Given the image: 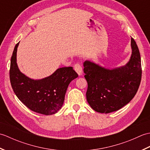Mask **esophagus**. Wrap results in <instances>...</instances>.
I'll list each match as a JSON object with an SVG mask.
<instances>
[{"label":"esophagus","instance_id":"esophagus-1","mask_svg":"<svg viewBox=\"0 0 150 150\" xmlns=\"http://www.w3.org/2000/svg\"><path fill=\"white\" fill-rule=\"evenodd\" d=\"M74 69L75 70V71L78 73V75L79 76L82 75V68L81 66L79 64V63L75 64L74 66Z\"/></svg>","mask_w":150,"mask_h":150}]
</instances>
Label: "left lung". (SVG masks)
<instances>
[{"instance_id": "left-lung-1", "label": "left lung", "mask_w": 150, "mask_h": 150, "mask_svg": "<svg viewBox=\"0 0 150 150\" xmlns=\"http://www.w3.org/2000/svg\"><path fill=\"white\" fill-rule=\"evenodd\" d=\"M131 46V57L124 66L110 69L90 60L84 62V77L88 82L87 101L95 111L108 113L119 110L137 92L142 77L141 59L133 38Z\"/></svg>"}]
</instances>
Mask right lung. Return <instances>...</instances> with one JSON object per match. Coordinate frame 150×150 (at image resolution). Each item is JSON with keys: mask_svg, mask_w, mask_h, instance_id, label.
<instances>
[{"mask_svg": "<svg viewBox=\"0 0 150 150\" xmlns=\"http://www.w3.org/2000/svg\"><path fill=\"white\" fill-rule=\"evenodd\" d=\"M18 44L19 42L15 46L9 69L13 90L18 99L31 111L46 115L56 113L62 106L69 84L78 77V74L72 67H64L40 80L28 77L20 71L17 64Z\"/></svg>", "mask_w": 150, "mask_h": 150, "instance_id": "add662e5", "label": "right lung"}]
</instances>
